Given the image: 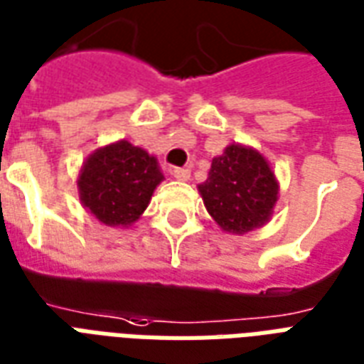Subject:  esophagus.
Here are the masks:
<instances>
[{"label":"esophagus","mask_w":364,"mask_h":364,"mask_svg":"<svg viewBox=\"0 0 364 364\" xmlns=\"http://www.w3.org/2000/svg\"><path fill=\"white\" fill-rule=\"evenodd\" d=\"M172 176L176 180L186 182V180H190V168H180V166H176V168H172Z\"/></svg>","instance_id":"34e87169"}]
</instances>
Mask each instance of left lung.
Here are the masks:
<instances>
[{
	"instance_id": "1",
	"label": "left lung",
	"mask_w": 364,
	"mask_h": 364,
	"mask_svg": "<svg viewBox=\"0 0 364 364\" xmlns=\"http://www.w3.org/2000/svg\"><path fill=\"white\" fill-rule=\"evenodd\" d=\"M199 193L224 232L245 234L270 218L278 199V182L261 153L234 144L213 159Z\"/></svg>"
}]
</instances>
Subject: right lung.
Here are the masks:
<instances>
[{"label":"right lung","mask_w":364,"mask_h":364,"mask_svg":"<svg viewBox=\"0 0 364 364\" xmlns=\"http://www.w3.org/2000/svg\"><path fill=\"white\" fill-rule=\"evenodd\" d=\"M163 178L155 157L120 140L90 155L78 176V192L97 220L107 226H128L146 211Z\"/></svg>","instance_id":"add662e5"}]
</instances>
